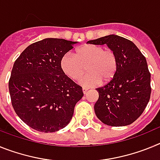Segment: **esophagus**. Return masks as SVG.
<instances>
[{
	"instance_id": "34e87169",
	"label": "esophagus",
	"mask_w": 160,
	"mask_h": 160,
	"mask_svg": "<svg viewBox=\"0 0 160 160\" xmlns=\"http://www.w3.org/2000/svg\"><path fill=\"white\" fill-rule=\"evenodd\" d=\"M87 90H88V88H87V87H83V88H82L83 94H87Z\"/></svg>"
}]
</instances>
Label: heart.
I'll return each instance as SVG.
<instances>
[{"label": "heart", "instance_id": "1", "mask_svg": "<svg viewBox=\"0 0 160 160\" xmlns=\"http://www.w3.org/2000/svg\"><path fill=\"white\" fill-rule=\"evenodd\" d=\"M61 67L68 77L78 79L84 87H94L107 82L114 78L118 68V59L113 50L103 46L87 44L76 49L75 55L66 53L61 59Z\"/></svg>", "mask_w": 160, "mask_h": 160}]
</instances>
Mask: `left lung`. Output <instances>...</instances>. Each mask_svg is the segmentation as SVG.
<instances>
[{
    "label": "left lung",
    "instance_id": "8db88e82",
    "mask_svg": "<svg viewBox=\"0 0 160 160\" xmlns=\"http://www.w3.org/2000/svg\"><path fill=\"white\" fill-rule=\"evenodd\" d=\"M87 43L106 44L118 59L114 78L96 89L98 99L94 111L98 118L111 127L130 125L142 114L151 97V73L146 58L131 41L118 35H108Z\"/></svg>",
    "mask_w": 160,
    "mask_h": 160
}]
</instances>
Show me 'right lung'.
Segmentation results:
<instances>
[{"instance_id":"obj_1","label":"right lung","mask_w":160,"mask_h":160,"mask_svg":"<svg viewBox=\"0 0 160 160\" xmlns=\"http://www.w3.org/2000/svg\"><path fill=\"white\" fill-rule=\"evenodd\" d=\"M77 42L46 38L31 44L14 62L8 90L14 111L32 129L55 132L70 122L82 87L65 74L61 59Z\"/></svg>"}]
</instances>
